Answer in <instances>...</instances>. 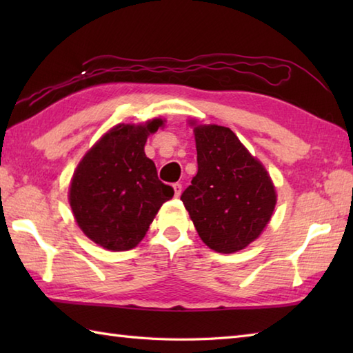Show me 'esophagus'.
Here are the masks:
<instances>
[{
	"instance_id": "1",
	"label": "esophagus",
	"mask_w": 353,
	"mask_h": 353,
	"mask_svg": "<svg viewBox=\"0 0 353 353\" xmlns=\"http://www.w3.org/2000/svg\"><path fill=\"white\" fill-rule=\"evenodd\" d=\"M172 188H174L176 197L181 196V194H182V183H174V185H172Z\"/></svg>"
}]
</instances>
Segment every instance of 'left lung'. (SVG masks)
I'll return each instance as SVG.
<instances>
[{"label":"left lung","instance_id":"obj_1","mask_svg":"<svg viewBox=\"0 0 353 353\" xmlns=\"http://www.w3.org/2000/svg\"><path fill=\"white\" fill-rule=\"evenodd\" d=\"M194 137L199 170L181 200L209 249L243 250L272 219L274 185L229 127L196 125Z\"/></svg>","mask_w":353,"mask_h":353}]
</instances>
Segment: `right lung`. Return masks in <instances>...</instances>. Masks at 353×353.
<instances>
[{"mask_svg": "<svg viewBox=\"0 0 353 353\" xmlns=\"http://www.w3.org/2000/svg\"><path fill=\"white\" fill-rule=\"evenodd\" d=\"M161 118L145 124H118L83 156L74 171L70 205L83 234L104 249L137 247L174 190L159 181L144 145Z\"/></svg>", "mask_w": 353, "mask_h": 353, "instance_id": "1", "label": "right lung"}]
</instances>
